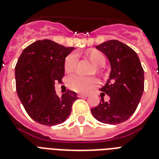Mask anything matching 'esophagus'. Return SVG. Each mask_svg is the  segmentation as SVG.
Segmentation results:
<instances>
[{"instance_id": "1", "label": "esophagus", "mask_w": 159, "mask_h": 159, "mask_svg": "<svg viewBox=\"0 0 159 159\" xmlns=\"http://www.w3.org/2000/svg\"><path fill=\"white\" fill-rule=\"evenodd\" d=\"M78 97L80 98H84V97H87L88 96V95H84V94H78Z\"/></svg>"}]
</instances>
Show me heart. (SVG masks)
Here are the masks:
<instances>
[{"mask_svg": "<svg viewBox=\"0 0 159 159\" xmlns=\"http://www.w3.org/2000/svg\"><path fill=\"white\" fill-rule=\"evenodd\" d=\"M90 62L94 64L96 68V72L100 73V68L103 67L107 63L106 56L103 52L98 50H90L86 52ZM78 64V55L75 52H71L64 59V70L70 73L75 70ZM67 86L74 91L80 93H89L99 85V81L95 78H84L78 75H71L66 80Z\"/></svg>", "mask_w": 159, "mask_h": 159, "instance_id": "b5f03b06", "label": "heart"}]
</instances>
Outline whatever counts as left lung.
<instances>
[{
  "instance_id": "8db88e82",
  "label": "left lung",
  "mask_w": 159,
  "mask_h": 159,
  "mask_svg": "<svg viewBox=\"0 0 159 159\" xmlns=\"http://www.w3.org/2000/svg\"><path fill=\"white\" fill-rule=\"evenodd\" d=\"M107 56L111 73L101 89V101L91 109L93 116L106 124H119L126 120L138 107L144 89V71L137 52L123 43L110 40L95 46ZM110 96L109 102L102 95Z\"/></svg>"
}]
</instances>
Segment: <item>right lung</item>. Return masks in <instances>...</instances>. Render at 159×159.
<instances>
[{
	"label": "right lung",
	"mask_w": 159,
	"mask_h": 159,
	"mask_svg": "<svg viewBox=\"0 0 159 159\" xmlns=\"http://www.w3.org/2000/svg\"><path fill=\"white\" fill-rule=\"evenodd\" d=\"M74 49L48 39L39 40L27 46L17 60V95L30 117L42 125L63 123L78 98L72 90L58 97L54 89L56 81L64 75V59Z\"/></svg>",
	"instance_id": "obj_1"
}]
</instances>
